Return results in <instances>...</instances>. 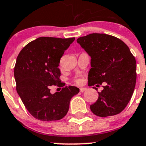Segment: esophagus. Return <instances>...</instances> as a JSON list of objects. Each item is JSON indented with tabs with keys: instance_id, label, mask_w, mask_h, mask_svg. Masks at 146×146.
<instances>
[{
	"instance_id": "obj_1",
	"label": "esophagus",
	"mask_w": 146,
	"mask_h": 146,
	"mask_svg": "<svg viewBox=\"0 0 146 146\" xmlns=\"http://www.w3.org/2000/svg\"><path fill=\"white\" fill-rule=\"evenodd\" d=\"M87 90V88H80V92H84L85 90Z\"/></svg>"
}]
</instances>
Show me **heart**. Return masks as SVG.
Masks as SVG:
<instances>
[{"mask_svg": "<svg viewBox=\"0 0 146 146\" xmlns=\"http://www.w3.org/2000/svg\"><path fill=\"white\" fill-rule=\"evenodd\" d=\"M78 83H79V82H80V80H78Z\"/></svg>", "mask_w": 146, "mask_h": 146, "instance_id": "b5f03b06", "label": "heart"}]
</instances>
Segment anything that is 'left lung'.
Returning <instances> with one entry per match:
<instances>
[{
  "label": "left lung",
  "mask_w": 146,
  "mask_h": 146,
  "mask_svg": "<svg viewBox=\"0 0 146 146\" xmlns=\"http://www.w3.org/2000/svg\"><path fill=\"white\" fill-rule=\"evenodd\" d=\"M90 56L88 86L105 83L98 98L90 108L99 117L112 116L123 111L136 83V61L126 44L104 33H91L77 39ZM94 88V87H93Z\"/></svg>",
  "instance_id": "obj_1"
}]
</instances>
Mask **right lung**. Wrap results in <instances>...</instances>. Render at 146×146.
<instances>
[{"label":"right lung","mask_w":146,"mask_h":146,"mask_svg":"<svg viewBox=\"0 0 146 146\" xmlns=\"http://www.w3.org/2000/svg\"><path fill=\"white\" fill-rule=\"evenodd\" d=\"M75 38L40 37L30 42L18 54L14 68L16 90L28 112L43 121L62 119L67 114L72 97L79 93L66 86L50 93V86H64L59 79L60 60Z\"/></svg>","instance_id":"1"}]
</instances>
